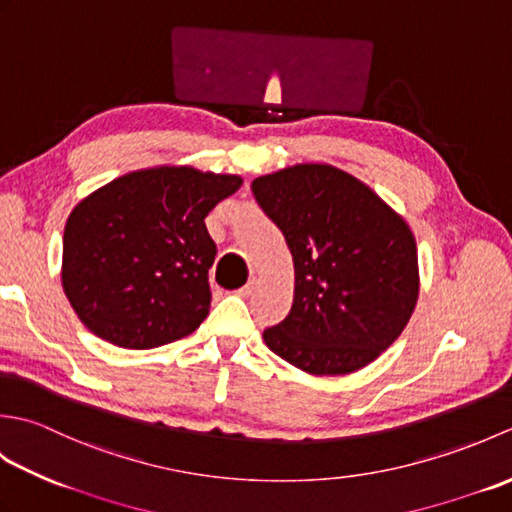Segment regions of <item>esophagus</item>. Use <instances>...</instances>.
<instances>
[{
    "label": "esophagus",
    "mask_w": 512,
    "mask_h": 512,
    "mask_svg": "<svg viewBox=\"0 0 512 512\" xmlns=\"http://www.w3.org/2000/svg\"><path fill=\"white\" fill-rule=\"evenodd\" d=\"M255 290H257V279L253 277V279H250L248 284H246L242 290H239V295H242V297H250V295H253Z\"/></svg>",
    "instance_id": "obj_1"
}]
</instances>
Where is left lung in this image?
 Here are the masks:
<instances>
[{"label":"left lung","instance_id":"1","mask_svg":"<svg viewBox=\"0 0 512 512\" xmlns=\"http://www.w3.org/2000/svg\"><path fill=\"white\" fill-rule=\"evenodd\" d=\"M284 233L295 264L288 317L264 332L266 345L312 376L363 369L409 323L420 292L409 224L347 171L286 167L250 184Z\"/></svg>","mask_w":512,"mask_h":512}]
</instances>
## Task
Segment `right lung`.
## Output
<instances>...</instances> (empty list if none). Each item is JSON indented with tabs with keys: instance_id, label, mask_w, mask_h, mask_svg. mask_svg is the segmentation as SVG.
I'll return each instance as SVG.
<instances>
[{
	"instance_id": "obj_1",
	"label": "right lung",
	"mask_w": 512,
	"mask_h": 512,
	"mask_svg": "<svg viewBox=\"0 0 512 512\" xmlns=\"http://www.w3.org/2000/svg\"><path fill=\"white\" fill-rule=\"evenodd\" d=\"M242 182L165 165L125 173L76 204L65 222L61 284L85 328L125 350L198 330L217 253L204 217Z\"/></svg>"
}]
</instances>
